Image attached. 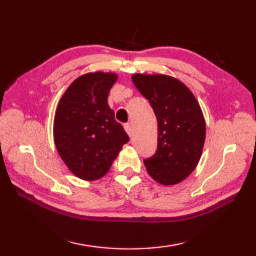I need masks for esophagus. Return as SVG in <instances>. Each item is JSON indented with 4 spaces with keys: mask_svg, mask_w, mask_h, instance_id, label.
I'll list each match as a JSON object with an SVG mask.
<instances>
[{
    "mask_svg": "<svg viewBox=\"0 0 256 256\" xmlns=\"http://www.w3.org/2000/svg\"><path fill=\"white\" fill-rule=\"evenodd\" d=\"M124 128H125V131H126V133L128 134V136L131 138L132 136V134H133V128H132V125L131 124H125L124 125Z\"/></svg>",
    "mask_w": 256,
    "mask_h": 256,
    "instance_id": "1",
    "label": "esophagus"
}]
</instances>
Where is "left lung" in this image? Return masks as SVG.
Wrapping results in <instances>:
<instances>
[{
  "mask_svg": "<svg viewBox=\"0 0 256 256\" xmlns=\"http://www.w3.org/2000/svg\"><path fill=\"white\" fill-rule=\"evenodd\" d=\"M132 80L150 101L158 125L157 150L144 160L146 170L164 186L182 182L196 170L202 154V110L188 86L172 76L135 74Z\"/></svg>",
  "mask_w": 256,
  "mask_h": 256,
  "instance_id": "1",
  "label": "left lung"
}]
</instances>
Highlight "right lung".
I'll return each instance as SVG.
<instances>
[{"label":"right lung","mask_w":256,"mask_h":256,"mask_svg":"<svg viewBox=\"0 0 256 256\" xmlns=\"http://www.w3.org/2000/svg\"><path fill=\"white\" fill-rule=\"evenodd\" d=\"M118 80L114 72H88L70 84L54 118V140L68 170L82 180L100 179L128 142L114 118L108 96Z\"/></svg>","instance_id":"right-lung-1"}]
</instances>
